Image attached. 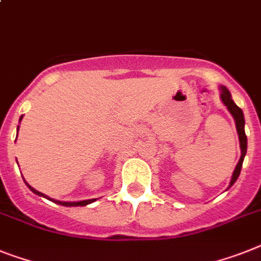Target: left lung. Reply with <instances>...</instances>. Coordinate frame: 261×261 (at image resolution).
Returning <instances> with one entry per match:
<instances>
[{
	"label": "left lung",
	"mask_w": 261,
	"mask_h": 261,
	"mask_svg": "<svg viewBox=\"0 0 261 261\" xmlns=\"http://www.w3.org/2000/svg\"><path fill=\"white\" fill-rule=\"evenodd\" d=\"M221 100L225 105H227L228 111L231 112V115L233 116L234 121H236V129H238L239 133V140H240V148H242V156H240V160H239L238 165L234 168L233 174H232V180L229 187L234 184V181L238 180L239 174H240V171H242L243 167V161H244L245 153H247V136H245L244 132V115H243V111L238 105L234 104L233 100L231 98V93L227 88H221Z\"/></svg>",
	"instance_id": "obj_1"
}]
</instances>
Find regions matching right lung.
Returning <instances> with one entry per match:
<instances>
[{
  "label": "right lung",
  "mask_w": 261,
  "mask_h": 261,
  "mask_svg": "<svg viewBox=\"0 0 261 261\" xmlns=\"http://www.w3.org/2000/svg\"><path fill=\"white\" fill-rule=\"evenodd\" d=\"M21 118H22V116H21ZM21 118H19V121H21ZM28 187H29V188L32 189V191H33L34 193H37V195H40V196H44L41 192H38V191H36V189L32 188L30 185H28ZM44 197H46V196H44ZM46 199H49V197H46ZM49 200H51V201H55V203L60 204V205H65V206H84V205H88V204H90V203H93V201H94V199H92V200H84V201H77V203H66V201H57V200H53V199H49Z\"/></svg>",
  "instance_id": "add662e5"
}]
</instances>
